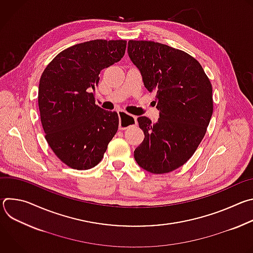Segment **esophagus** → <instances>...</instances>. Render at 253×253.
Returning a JSON list of instances; mask_svg holds the SVG:
<instances>
[{
  "label": "esophagus",
  "mask_w": 253,
  "mask_h": 253,
  "mask_svg": "<svg viewBox=\"0 0 253 253\" xmlns=\"http://www.w3.org/2000/svg\"><path fill=\"white\" fill-rule=\"evenodd\" d=\"M118 115L120 118V122H119L120 130H125L137 123V118L135 116H132L123 110H119Z\"/></svg>",
  "instance_id": "34e87169"
}]
</instances>
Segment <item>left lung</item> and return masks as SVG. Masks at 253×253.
I'll return each instance as SVG.
<instances>
[{
	"label": "left lung",
	"instance_id": "obj_1",
	"mask_svg": "<svg viewBox=\"0 0 253 253\" xmlns=\"http://www.w3.org/2000/svg\"><path fill=\"white\" fill-rule=\"evenodd\" d=\"M128 55L144 86L156 93L159 110L156 123L137 119L145 138L134 158L148 172H171L190 159L206 133L213 113L211 83L196 59L170 46L130 40Z\"/></svg>",
	"mask_w": 253,
	"mask_h": 253
}]
</instances>
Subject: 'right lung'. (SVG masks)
Here are the masks:
<instances>
[{"label":"right lung","instance_id":"1","mask_svg":"<svg viewBox=\"0 0 253 253\" xmlns=\"http://www.w3.org/2000/svg\"><path fill=\"white\" fill-rule=\"evenodd\" d=\"M125 40H93L59 53L40 79L38 103L45 138L67 166L87 170L103 158L119 117L95 104L100 72L125 54Z\"/></svg>","mask_w":253,"mask_h":253}]
</instances>
